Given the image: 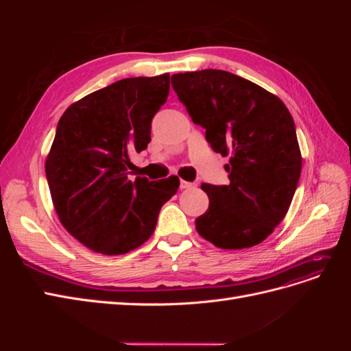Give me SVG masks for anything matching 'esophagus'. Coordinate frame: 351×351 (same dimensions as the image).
I'll return each mask as SVG.
<instances>
[{
  "mask_svg": "<svg viewBox=\"0 0 351 351\" xmlns=\"http://www.w3.org/2000/svg\"><path fill=\"white\" fill-rule=\"evenodd\" d=\"M195 183H190L186 182V180H180V189H190V187H195Z\"/></svg>",
  "mask_w": 351,
  "mask_h": 351,
  "instance_id": "obj_1",
  "label": "esophagus"
}]
</instances>
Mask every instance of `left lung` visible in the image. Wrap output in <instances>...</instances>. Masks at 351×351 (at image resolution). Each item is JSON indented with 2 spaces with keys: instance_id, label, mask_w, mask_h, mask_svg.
Masks as SVG:
<instances>
[{
  "instance_id": "1",
  "label": "left lung",
  "mask_w": 351,
  "mask_h": 351,
  "mask_svg": "<svg viewBox=\"0 0 351 351\" xmlns=\"http://www.w3.org/2000/svg\"><path fill=\"white\" fill-rule=\"evenodd\" d=\"M171 84L212 149L230 156V184L200 186L209 206L196 218L197 232L219 249L256 246L284 219L299 184L302 154L290 111L224 70L173 74Z\"/></svg>"
}]
</instances>
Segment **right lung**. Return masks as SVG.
<instances>
[{
  "instance_id": "add662e5",
  "label": "right lung",
  "mask_w": 351,
  "mask_h": 351,
  "mask_svg": "<svg viewBox=\"0 0 351 351\" xmlns=\"http://www.w3.org/2000/svg\"><path fill=\"white\" fill-rule=\"evenodd\" d=\"M169 93V74L130 77L92 92L61 115L45 161L57 215L90 250L123 254L152 236L177 176L129 180L132 154L151 142L154 115Z\"/></svg>"
}]
</instances>
